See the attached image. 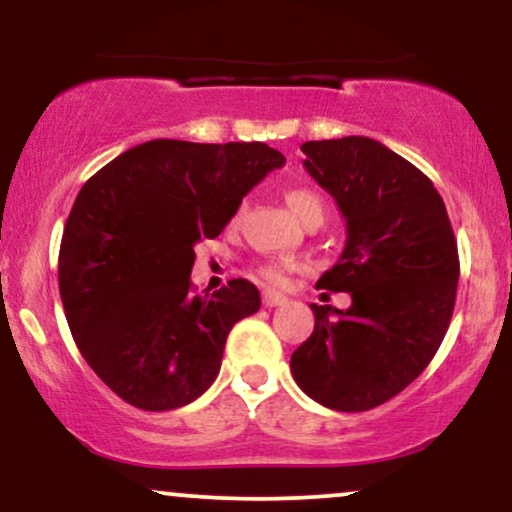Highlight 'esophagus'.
<instances>
[{"mask_svg": "<svg viewBox=\"0 0 512 512\" xmlns=\"http://www.w3.org/2000/svg\"><path fill=\"white\" fill-rule=\"evenodd\" d=\"M289 298L281 296V293H274V291H264L262 293V305L264 308H276V305H284Z\"/></svg>", "mask_w": 512, "mask_h": 512, "instance_id": "esophagus-1", "label": "esophagus"}]
</instances>
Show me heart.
<instances>
[{"label": "heart", "mask_w": 512, "mask_h": 512, "mask_svg": "<svg viewBox=\"0 0 512 512\" xmlns=\"http://www.w3.org/2000/svg\"><path fill=\"white\" fill-rule=\"evenodd\" d=\"M284 199L289 209L303 223L325 216V199L317 195L315 190H310V187H286ZM293 269H296V264L291 262H262L257 264V279L267 286H284Z\"/></svg>", "instance_id": "1"}]
</instances>
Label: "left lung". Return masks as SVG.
Instances as JSON below:
<instances>
[{"mask_svg":"<svg viewBox=\"0 0 512 512\" xmlns=\"http://www.w3.org/2000/svg\"><path fill=\"white\" fill-rule=\"evenodd\" d=\"M303 166L337 202L346 245L317 289L351 305H310L315 330L291 354L298 387L322 407L368 411L414 383L455 308L460 257L443 197L375 139L305 142Z\"/></svg>","mask_w":512,"mask_h":512,"instance_id":"left-lung-1","label":"left lung"}]
</instances>
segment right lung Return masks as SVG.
Instances as JSON below:
<instances>
[{"mask_svg": "<svg viewBox=\"0 0 512 512\" xmlns=\"http://www.w3.org/2000/svg\"><path fill=\"white\" fill-rule=\"evenodd\" d=\"M286 158L262 142L154 139L86 180L60 245V296L93 373L144 411L195 402L219 375L238 320L260 310L248 279L195 296V245Z\"/></svg>", "mask_w": 512, "mask_h": 512, "instance_id": "1", "label": "right lung"}]
</instances>
